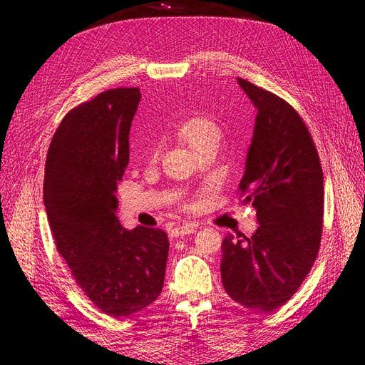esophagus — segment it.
Wrapping results in <instances>:
<instances>
[{
    "label": "esophagus",
    "mask_w": 365,
    "mask_h": 365,
    "mask_svg": "<svg viewBox=\"0 0 365 365\" xmlns=\"http://www.w3.org/2000/svg\"><path fill=\"white\" fill-rule=\"evenodd\" d=\"M197 230V224L196 222H187V224H182V226L174 227L173 229V235L174 237H182V235H190V234H195Z\"/></svg>",
    "instance_id": "esophagus-1"
}]
</instances>
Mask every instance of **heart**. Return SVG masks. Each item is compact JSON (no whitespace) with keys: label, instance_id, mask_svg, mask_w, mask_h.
Listing matches in <instances>:
<instances>
[{"label":"heart","instance_id":"heart-1","mask_svg":"<svg viewBox=\"0 0 365 365\" xmlns=\"http://www.w3.org/2000/svg\"><path fill=\"white\" fill-rule=\"evenodd\" d=\"M178 133L182 135V138L192 149L207 143L220 141L221 139V130L218 123L210 118H205V115H196V118L182 122L178 125Z\"/></svg>","mask_w":365,"mask_h":365}]
</instances>
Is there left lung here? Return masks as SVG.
<instances>
[{
	"mask_svg": "<svg viewBox=\"0 0 365 365\" xmlns=\"http://www.w3.org/2000/svg\"><path fill=\"white\" fill-rule=\"evenodd\" d=\"M237 81L257 111L240 191L257 210L259 227L250 238H224L221 279L232 299L271 312L299 289L319 254L323 170L299 114L281 97Z\"/></svg>",
	"mask_w": 365,
	"mask_h": 365,
	"instance_id": "left-lung-1",
	"label": "left lung"
}]
</instances>
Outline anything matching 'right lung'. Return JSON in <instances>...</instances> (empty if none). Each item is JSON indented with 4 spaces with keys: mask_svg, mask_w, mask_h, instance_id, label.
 Listing matches in <instances>:
<instances>
[{
    "mask_svg": "<svg viewBox=\"0 0 365 365\" xmlns=\"http://www.w3.org/2000/svg\"><path fill=\"white\" fill-rule=\"evenodd\" d=\"M139 100L138 88H118L73 108L45 165L43 204L58 251L86 297L114 319L160 297L169 254L166 232L123 229L115 216Z\"/></svg>",
    "mask_w": 365,
    "mask_h": 365,
    "instance_id": "add662e5",
    "label": "right lung"
}]
</instances>
